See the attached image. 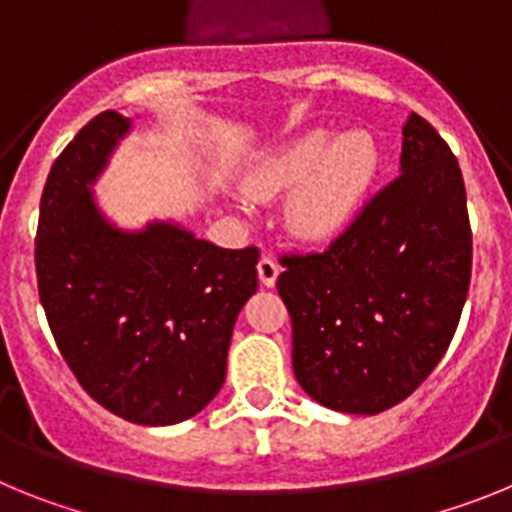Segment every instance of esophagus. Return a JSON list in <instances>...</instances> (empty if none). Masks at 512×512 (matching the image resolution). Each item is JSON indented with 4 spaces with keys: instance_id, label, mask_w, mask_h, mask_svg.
<instances>
[{
    "instance_id": "1",
    "label": "esophagus",
    "mask_w": 512,
    "mask_h": 512,
    "mask_svg": "<svg viewBox=\"0 0 512 512\" xmlns=\"http://www.w3.org/2000/svg\"><path fill=\"white\" fill-rule=\"evenodd\" d=\"M279 264L271 256H261L259 261V279L261 284H266V287H274L277 284V277H279Z\"/></svg>"
}]
</instances>
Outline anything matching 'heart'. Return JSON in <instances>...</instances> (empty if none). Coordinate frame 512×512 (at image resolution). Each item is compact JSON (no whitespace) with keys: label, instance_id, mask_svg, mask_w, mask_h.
Wrapping results in <instances>:
<instances>
[{"label":"heart","instance_id":"obj_1","mask_svg":"<svg viewBox=\"0 0 512 512\" xmlns=\"http://www.w3.org/2000/svg\"><path fill=\"white\" fill-rule=\"evenodd\" d=\"M382 153L366 130L333 138L315 130L261 158L248 174L253 197H274L295 187L284 207L289 230L307 241L341 233L377 179Z\"/></svg>","mask_w":512,"mask_h":512}]
</instances>
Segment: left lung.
I'll list each match as a JSON object with an SVG mask.
<instances>
[{
    "label": "left lung",
    "mask_w": 512,
    "mask_h": 512,
    "mask_svg": "<svg viewBox=\"0 0 512 512\" xmlns=\"http://www.w3.org/2000/svg\"><path fill=\"white\" fill-rule=\"evenodd\" d=\"M400 169L325 251L279 256L295 377L341 413L377 415L413 395L467 302V189L449 143L420 115L402 128Z\"/></svg>",
    "instance_id": "1"
}]
</instances>
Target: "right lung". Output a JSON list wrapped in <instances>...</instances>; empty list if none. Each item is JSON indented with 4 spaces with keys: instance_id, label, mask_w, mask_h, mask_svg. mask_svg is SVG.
<instances>
[{
    "instance_id": "obj_1",
    "label": "right lung",
    "mask_w": 512,
    "mask_h": 512,
    "mask_svg": "<svg viewBox=\"0 0 512 512\" xmlns=\"http://www.w3.org/2000/svg\"><path fill=\"white\" fill-rule=\"evenodd\" d=\"M130 120L92 117L53 161L35 274L56 346L89 397L138 425L182 423L225 382L230 336L259 289V248H217L171 223L112 228L92 200Z\"/></svg>"
}]
</instances>
